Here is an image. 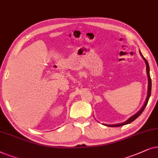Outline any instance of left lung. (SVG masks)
<instances>
[{"label":"left lung","instance_id":"1","mask_svg":"<svg viewBox=\"0 0 158 158\" xmlns=\"http://www.w3.org/2000/svg\"><path fill=\"white\" fill-rule=\"evenodd\" d=\"M140 53V55L142 56V57L143 58V59L145 60V64H146V71H147V74H148V95H147V97H146V99H145V104H143V106H142V108L139 110L138 112H137L136 114H135L134 115H132V117H130V118H129L127 120L124 122V123H120V124H104V125L107 126V127H120V126H123V125H125V124H130L132 123L135 120V119H137V117H138L139 115H140L145 110V108L146 107L147 104H148V102L149 100V98H150V94H151V89H152V81H151V78H150V67H149V64H148V62L147 60L145 59V57L143 56V54H141V52H139Z\"/></svg>","mask_w":158,"mask_h":158}]
</instances>
